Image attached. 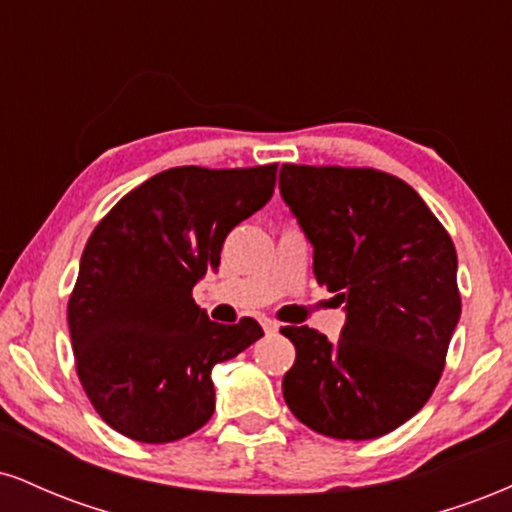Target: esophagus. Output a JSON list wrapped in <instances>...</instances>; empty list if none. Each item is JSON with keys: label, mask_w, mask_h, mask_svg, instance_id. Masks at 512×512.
I'll use <instances>...</instances> for the list:
<instances>
[{"label": "esophagus", "mask_w": 512, "mask_h": 512, "mask_svg": "<svg viewBox=\"0 0 512 512\" xmlns=\"http://www.w3.org/2000/svg\"><path fill=\"white\" fill-rule=\"evenodd\" d=\"M260 322H262L264 332H267V334H276V332H279V325H276L274 320H269V317H262Z\"/></svg>", "instance_id": "obj_1"}]
</instances>
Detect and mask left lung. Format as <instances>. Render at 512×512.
I'll return each instance as SVG.
<instances>
[{
  "mask_svg": "<svg viewBox=\"0 0 512 512\" xmlns=\"http://www.w3.org/2000/svg\"><path fill=\"white\" fill-rule=\"evenodd\" d=\"M279 187L313 243L317 284L346 303L334 344L281 327L296 346L286 404L322 436H385L443 375L462 310L455 245L414 187L383 170L284 163Z\"/></svg>",
  "mask_w": 512,
  "mask_h": 512,
  "instance_id": "left-lung-1",
  "label": "left lung"
}]
</instances>
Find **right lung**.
Returning a JSON list of instances; mask_svg holds the SVG:
<instances>
[{
    "instance_id": "add662e5",
    "label": "right lung",
    "mask_w": 512,
    "mask_h": 512,
    "mask_svg": "<svg viewBox=\"0 0 512 512\" xmlns=\"http://www.w3.org/2000/svg\"><path fill=\"white\" fill-rule=\"evenodd\" d=\"M274 185L276 163L178 166L127 192L93 228L67 320L81 387L117 433L170 443L211 419V368L264 332L252 317L211 322L192 289Z\"/></svg>"
}]
</instances>
